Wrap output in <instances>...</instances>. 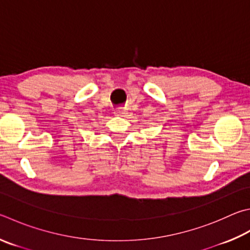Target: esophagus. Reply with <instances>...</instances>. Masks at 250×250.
I'll use <instances>...</instances> for the list:
<instances>
[{
	"label": "esophagus",
	"instance_id": "esophagus-1",
	"mask_svg": "<svg viewBox=\"0 0 250 250\" xmlns=\"http://www.w3.org/2000/svg\"><path fill=\"white\" fill-rule=\"evenodd\" d=\"M125 113V109H116L115 111V115L116 116H119V117H122Z\"/></svg>",
	"mask_w": 250,
	"mask_h": 250
}]
</instances>
